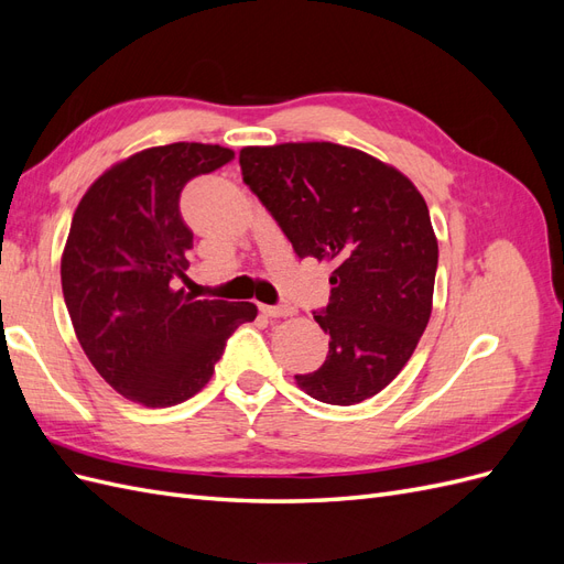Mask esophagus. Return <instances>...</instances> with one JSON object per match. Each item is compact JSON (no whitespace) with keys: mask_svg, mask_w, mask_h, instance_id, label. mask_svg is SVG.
Wrapping results in <instances>:
<instances>
[{"mask_svg":"<svg viewBox=\"0 0 564 564\" xmlns=\"http://www.w3.org/2000/svg\"><path fill=\"white\" fill-rule=\"evenodd\" d=\"M261 313L265 317H289V315H294L296 311L289 308V305H261Z\"/></svg>","mask_w":564,"mask_h":564,"instance_id":"esophagus-1","label":"esophagus"}]
</instances>
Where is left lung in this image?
Here are the masks:
<instances>
[{"label": "left lung", "mask_w": 564, "mask_h": 564, "mask_svg": "<svg viewBox=\"0 0 564 564\" xmlns=\"http://www.w3.org/2000/svg\"><path fill=\"white\" fill-rule=\"evenodd\" d=\"M240 166L301 259L334 265L329 303L315 313L327 360L296 386L340 406L373 398L433 311L437 237L423 195L395 166L329 141L247 145Z\"/></svg>", "instance_id": "obj_1"}]
</instances>
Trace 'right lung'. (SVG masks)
<instances>
[{"instance_id":"1","label":"right lung","mask_w":564,"mask_h":564,"mask_svg":"<svg viewBox=\"0 0 564 564\" xmlns=\"http://www.w3.org/2000/svg\"><path fill=\"white\" fill-rule=\"evenodd\" d=\"M232 158L212 143L148 148L112 164L77 204L61 256L63 299L89 362L131 402L158 409L197 395L228 336L259 315L247 301L174 289L193 249L181 191Z\"/></svg>"}]
</instances>
